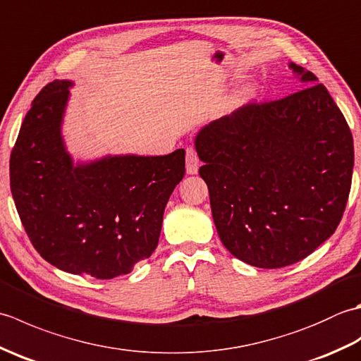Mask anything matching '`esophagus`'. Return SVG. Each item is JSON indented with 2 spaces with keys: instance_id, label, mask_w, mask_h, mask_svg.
<instances>
[{
  "instance_id": "obj_1",
  "label": "esophagus",
  "mask_w": 361,
  "mask_h": 361,
  "mask_svg": "<svg viewBox=\"0 0 361 361\" xmlns=\"http://www.w3.org/2000/svg\"><path fill=\"white\" fill-rule=\"evenodd\" d=\"M198 167H200V159H198L195 149L188 147L186 149V172L189 175H195L198 172Z\"/></svg>"
}]
</instances>
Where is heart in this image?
I'll list each match as a JSON object with an SVG mask.
<instances>
[{"label": "heart", "instance_id": "obj_1", "mask_svg": "<svg viewBox=\"0 0 361 361\" xmlns=\"http://www.w3.org/2000/svg\"><path fill=\"white\" fill-rule=\"evenodd\" d=\"M252 94H255V87L252 85H250V87H247V88H243L242 90V93L237 96V104H243V102H247V101H250V99L252 97Z\"/></svg>", "mask_w": 361, "mask_h": 361}]
</instances>
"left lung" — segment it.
I'll return each instance as SVG.
<instances>
[{"instance_id": "left-lung-1", "label": "left lung", "mask_w": 361, "mask_h": 361, "mask_svg": "<svg viewBox=\"0 0 361 361\" xmlns=\"http://www.w3.org/2000/svg\"><path fill=\"white\" fill-rule=\"evenodd\" d=\"M304 90L248 104L195 136L212 219L242 262L281 268L312 255L346 208L354 140L323 83L290 63Z\"/></svg>"}]
</instances>
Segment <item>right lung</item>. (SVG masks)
<instances>
[{
    "label": "right lung",
    "instance_id": "1",
    "mask_svg": "<svg viewBox=\"0 0 361 361\" xmlns=\"http://www.w3.org/2000/svg\"><path fill=\"white\" fill-rule=\"evenodd\" d=\"M73 85L54 80L34 99L11 153V190L46 262L111 279L155 251L169 197L185 176V150L74 164L62 136Z\"/></svg>",
    "mask_w": 361,
    "mask_h": 361
}]
</instances>
